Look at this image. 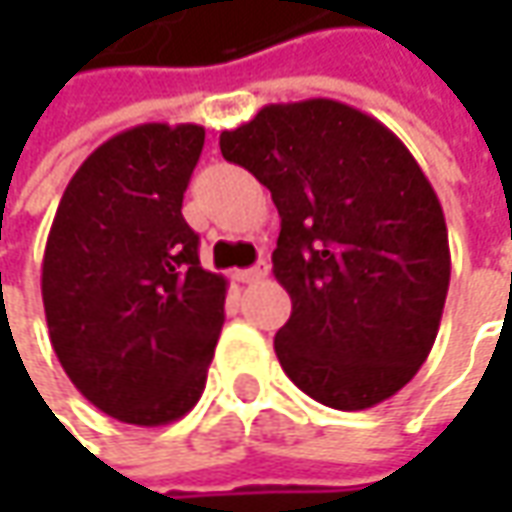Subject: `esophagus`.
Listing matches in <instances>:
<instances>
[{"label":"esophagus","mask_w":512,"mask_h":512,"mask_svg":"<svg viewBox=\"0 0 512 512\" xmlns=\"http://www.w3.org/2000/svg\"><path fill=\"white\" fill-rule=\"evenodd\" d=\"M267 270H270L267 262H259V265L247 267V270H236V282H242V285H256V282L265 279Z\"/></svg>","instance_id":"34e87169"}]
</instances>
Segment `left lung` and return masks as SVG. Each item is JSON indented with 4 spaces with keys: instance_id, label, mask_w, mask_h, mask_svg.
Segmentation results:
<instances>
[{
    "instance_id": "8db88e82",
    "label": "left lung",
    "mask_w": 512,
    "mask_h": 512,
    "mask_svg": "<svg viewBox=\"0 0 512 512\" xmlns=\"http://www.w3.org/2000/svg\"><path fill=\"white\" fill-rule=\"evenodd\" d=\"M219 148L282 219L273 276L293 310L273 347L290 382L336 410L396 396L436 342L450 285L442 205L413 153L336 99L265 105Z\"/></svg>"
}]
</instances>
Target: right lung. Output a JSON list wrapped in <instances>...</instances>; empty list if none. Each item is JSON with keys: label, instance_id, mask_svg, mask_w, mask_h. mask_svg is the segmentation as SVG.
Returning <instances> with one entry per match:
<instances>
[{"label": "right lung", "instance_id": "right-lung-1", "mask_svg": "<svg viewBox=\"0 0 512 512\" xmlns=\"http://www.w3.org/2000/svg\"><path fill=\"white\" fill-rule=\"evenodd\" d=\"M202 125L110 136L73 173L42 259L50 344L93 407L139 427L199 402L225 322L227 279L199 265L182 216Z\"/></svg>", "mask_w": 512, "mask_h": 512}]
</instances>
